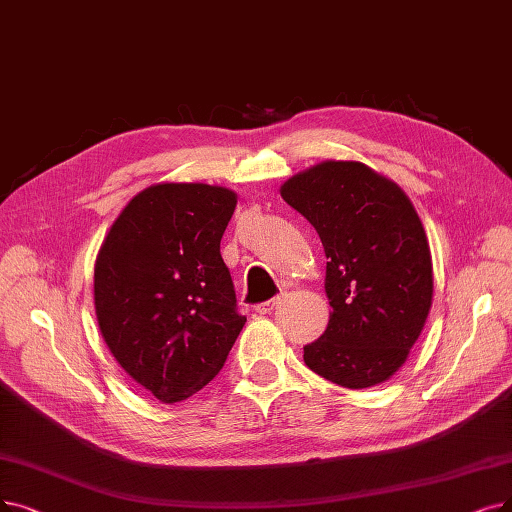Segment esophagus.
<instances>
[{
	"label": "esophagus",
	"mask_w": 512,
	"mask_h": 512,
	"mask_svg": "<svg viewBox=\"0 0 512 512\" xmlns=\"http://www.w3.org/2000/svg\"><path fill=\"white\" fill-rule=\"evenodd\" d=\"M279 304V298H271V300H264V302H260V304H256L254 306V311L258 313V315H269L275 306Z\"/></svg>",
	"instance_id": "obj_1"
}]
</instances>
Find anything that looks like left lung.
Segmentation results:
<instances>
[{"mask_svg": "<svg viewBox=\"0 0 512 512\" xmlns=\"http://www.w3.org/2000/svg\"><path fill=\"white\" fill-rule=\"evenodd\" d=\"M327 256L332 315L304 346V363L344 388L391 378L416 344L433 302V262L412 201L359 161H323L281 187Z\"/></svg>", "mask_w": 512, "mask_h": 512, "instance_id": "8db88e82", "label": "left lung"}]
</instances>
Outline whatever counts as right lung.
<instances>
[{
  "instance_id": "1",
  "label": "right lung",
  "mask_w": 512,
  "mask_h": 512,
  "mask_svg": "<svg viewBox=\"0 0 512 512\" xmlns=\"http://www.w3.org/2000/svg\"><path fill=\"white\" fill-rule=\"evenodd\" d=\"M235 206L229 189L163 182L128 203L98 252L102 338L128 376L163 403L201 391L245 325L220 256Z\"/></svg>"
}]
</instances>
